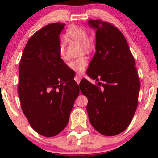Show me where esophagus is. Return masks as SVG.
Wrapping results in <instances>:
<instances>
[{
  "mask_svg": "<svg viewBox=\"0 0 158 158\" xmlns=\"http://www.w3.org/2000/svg\"><path fill=\"white\" fill-rule=\"evenodd\" d=\"M81 79H82V75H81L80 74H77L75 76V78H74L77 84H79V82L81 80Z\"/></svg>",
  "mask_w": 158,
  "mask_h": 158,
  "instance_id": "34e87169",
  "label": "esophagus"
}]
</instances>
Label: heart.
Wrapping results in <instances>:
<instances>
[{"mask_svg":"<svg viewBox=\"0 0 158 158\" xmlns=\"http://www.w3.org/2000/svg\"><path fill=\"white\" fill-rule=\"evenodd\" d=\"M67 35L72 39L81 42V51L85 52H89L92 49V43L88 39V34L84 29L78 27V26H73L69 28L67 31ZM59 52L61 56L65 54V42L64 40L60 39L59 41ZM68 67L73 70L77 72H82L87 65V59L85 57H79L69 61L68 63Z\"/></svg>","mask_w":158,"mask_h":158,"instance_id":"b5f03b06","label":"heart"}]
</instances>
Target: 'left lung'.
<instances>
[{
	"instance_id": "left-lung-1",
	"label": "left lung",
	"mask_w": 158,
	"mask_h": 158,
	"mask_svg": "<svg viewBox=\"0 0 158 158\" xmlns=\"http://www.w3.org/2000/svg\"><path fill=\"white\" fill-rule=\"evenodd\" d=\"M89 24L96 31V53L87 74L100 82L98 86L81 80L80 90L88 98L92 126L102 135L115 136L132 121L138 105L139 79L135 58L119 29L99 19L89 20Z\"/></svg>"
}]
</instances>
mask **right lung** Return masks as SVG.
Masks as SVG:
<instances>
[{
    "label": "right lung",
    "instance_id": "1",
    "mask_svg": "<svg viewBox=\"0 0 158 158\" xmlns=\"http://www.w3.org/2000/svg\"><path fill=\"white\" fill-rule=\"evenodd\" d=\"M64 26L51 23L37 31L26 44L19 66L21 109L33 129L47 137L66 127L79 93L60 58L59 35Z\"/></svg>",
    "mask_w": 158,
    "mask_h": 158
}]
</instances>
